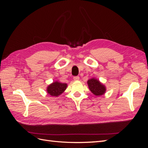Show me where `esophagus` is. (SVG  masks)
<instances>
[{
  "mask_svg": "<svg viewBox=\"0 0 148 148\" xmlns=\"http://www.w3.org/2000/svg\"><path fill=\"white\" fill-rule=\"evenodd\" d=\"M73 79L75 80V81H78V80L79 79V77H78V76H76V77H73Z\"/></svg>",
  "mask_w": 148,
  "mask_h": 148,
  "instance_id": "34e87169",
  "label": "esophagus"
}]
</instances>
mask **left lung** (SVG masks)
I'll list each match as a JSON object with an SVG mask.
<instances>
[{
    "label": "left lung",
    "mask_w": 148,
    "mask_h": 148,
    "mask_svg": "<svg viewBox=\"0 0 148 148\" xmlns=\"http://www.w3.org/2000/svg\"><path fill=\"white\" fill-rule=\"evenodd\" d=\"M88 84L90 91L96 96H101L106 91L104 85H103L95 78L89 79L88 81Z\"/></svg>",
    "instance_id": "obj_1"
}]
</instances>
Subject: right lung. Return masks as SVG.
<instances>
[{
  "mask_svg": "<svg viewBox=\"0 0 148 148\" xmlns=\"http://www.w3.org/2000/svg\"><path fill=\"white\" fill-rule=\"evenodd\" d=\"M66 86L67 85L66 83L56 82L49 85L47 88V91L51 96L57 97L65 90Z\"/></svg>",
  "mask_w": 148,
  "mask_h": 148,
  "instance_id": "1",
  "label": "right lung"
}]
</instances>
